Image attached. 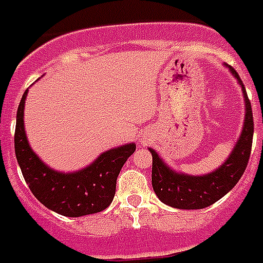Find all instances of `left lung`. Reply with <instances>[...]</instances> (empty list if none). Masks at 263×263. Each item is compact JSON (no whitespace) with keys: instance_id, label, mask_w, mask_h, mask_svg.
Returning <instances> with one entry per match:
<instances>
[{"instance_id":"obj_1","label":"left lung","mask_w":263,"mask_h":263,"mask_svg":"<svg viewBox=\"0 0 263 263\" xmlns=\"http://www.w3.org/2000/svg\"><path fill=\"white\" fill-rule=\"evenodd\" d=\"M228 68L241 86L246 101V119L240 139L224 163L208 175L191 176L171 169L159 158L157 151L149 148L153 154V189L158 198L169 206L177 209L206 208L228 194L246 172L254 136L252 108L238 73L232 66Z\"/></svg>"}]
</instances>
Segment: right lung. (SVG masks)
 <instances>
[{
    "mask_svg": "<svg viewBox=\"0 0 263 263\" xmlns=\"http://www.w3.org/2000/svg\"><path fill=\"white\" fill-rule=\"evenodd\" d=\"M27 91L17 108L15 154L33 195L44 206L69 218L97 214L108 208L115 197L116 179L120 169L136 151V144H124L108 149L82 171L73 173L54 171L35 155L27 143L23 123Z\"/></svg>",
    "mask_w": 263,
    "mask_h": 263,
    "instance_id": "right-lung-1",
    "label": "right lung"
}]
</instances>
